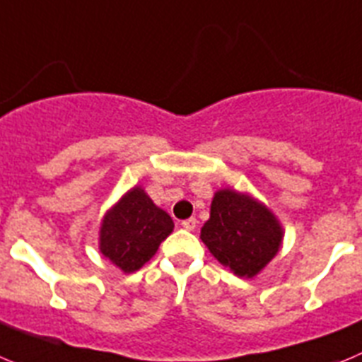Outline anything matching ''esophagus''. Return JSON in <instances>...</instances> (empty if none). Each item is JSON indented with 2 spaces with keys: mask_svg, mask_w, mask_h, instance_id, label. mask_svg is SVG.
<instances>
[{
  "mask_svg": "<svg viewBox=\"0 0 362 362\" xmlns=\"http://www.w3.org/2000/svg\"><path fill=\"white\" fill-rule=\"evenodd\" d=\"M197 223H198V221H197V218H187V220H184V221H182L180 226L184 227L185 230H194V227H197Z\"/></svg>",
  "mask_w": 362,
  "mask_h": 362,
  "instance_id": "1",
  "label": "esophagus"
}]
</instances>
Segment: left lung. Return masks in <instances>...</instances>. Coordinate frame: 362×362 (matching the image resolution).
<instances>
[{
    "label": "left lung",
    "mask_w": 362,
    "mask_h": 362,
    "mask_svg": "<svg viewBox=\"0 0 362 362\" xmlns=\"http://www.w3.org/2000/svg\"><path fill=\"white\" fill-rule=\"evenodd\" d=\"M214 258L240 278H254L278 254L283 227L274 213L247 193L220 189L200 230Z\"/></svg>",
    "instance_id": "1"
}]
</instances>
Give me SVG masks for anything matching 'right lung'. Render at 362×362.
I'll return each mask as SVG.
<instances>
[{
  "instance_id": "1",
  "label": "right lung",
  "mask_w": 362,
  "mask_h": 362,
  "mask_svg": "<svg viewBox=\"0 0 362 362\" xmlns=\"http://www.w3.org/2000/svg\"><path fill=\"white\" fill-rule=\"evenodd\" d=\"M173 227L171 216L135 185L104 214L99 249L124 274H132L155 256Z\"/></svg>"
}]
</instances>
